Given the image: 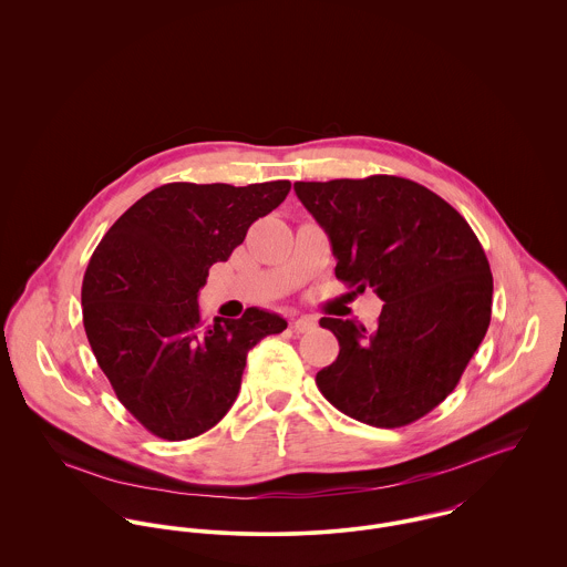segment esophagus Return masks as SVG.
<instances>
[{"mask_svg": "<svg viewBox=\"0 0 567 567\" xmlns=\"http://www.w3.org/2000/svg\"><path fill=\"white\" fill-rule=\"evenodd\" d=\"M292 327H295V331L306 333V331H312L317 327V321L312 317H299V319H292Z\"/></svg>", "mask_w": 567, "mask_h": 567, "instance_id": "1", "label": "esophagus"}]
</instances>
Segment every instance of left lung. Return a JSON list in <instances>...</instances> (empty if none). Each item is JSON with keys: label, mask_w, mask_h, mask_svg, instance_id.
<instances>
[{"label": "left lung", "mask_w": 567, "mask_h": 567, "mask_svg": "<svg viewBox=\"0 0 567 567\" xmlns=\"http://www.w3.org/2000/svg\"><path fill=\"white\" fill-rule=\"evenodd\" d=\"M323 227L336 277L384 301L373 329L321 319L340 344L317 386L340 412L408 425L458 384L491 321L493 277L467 220L427 187L389 174L295 183Z\"/></svg>", "instance_id": "left-lung-1"}]
</instances>
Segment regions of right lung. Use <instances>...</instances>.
Returning a JSON list of instances; mask_svg holds the SVG:
<instances>
[{"mask_svg":"<svg viewBox=\"0 0 567 567\" xmlns=\"http://www.w3.org/2000/svg\"><path fill=\"white\" fill-rule=\"evenodd\" d=\"M290 181L167 183L106 231L82 279V323L117 400L155 436L185 441L236 402L248 351L288 323L248 308L205 324L198 290L248 227L284 203Z\"/></svg>","mask_w":567,"mask_h":567,"instance_id":"add662e5","label":"right lung"}]
</instances>
